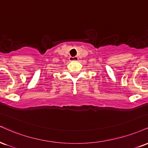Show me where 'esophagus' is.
I'll list each match as a JSON object with an SVG mask.
<instances>
[{"instance_id": "esophagus-1", "label": "esophagus", "mask_w": 148, "mask_h": 148, "mask_svg": "<svg viewBox=\"0 0 148 148\" xmlns=\"http://www.w3.org/2000/svg\"><path fill=\"white\" fill-rule=\"evenodd\" d=\"M69 60L72 62H76L79 60V57L78 56H74V57H70L69 58Z\"/></svg>"}]
</instances>
